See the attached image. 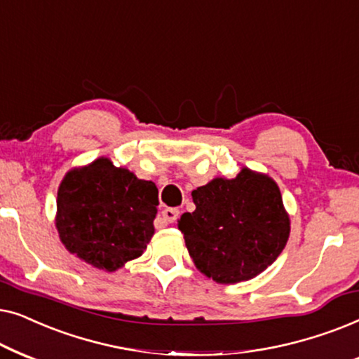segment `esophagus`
I'll list each match as a JSON object with an SVG mask.
<instances>
[{"label":"esophagus","instance_id":"esophagus-1","mask_svg":"<svg viewBox=\"0 0 359 359\" xmlns=\"http://www.w3.org/2000/svg\"><path fill=\"white\" fill-rule=\"evenodd\" d=\"M161 217H163L166 224H175L180 217V210L175 208H166L161 210Z\"/></svg>","mask_w":359,"mask_h":359}]
</instances>
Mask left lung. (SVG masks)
I'll return each instance as SVG.
<instances>
[{"label": "left lung", "mask_w": 359, "mask_h": 359, "mask_svg": "<svg viewBox=\"0 0 359 359\" xmlns=\"http://www.w3.org/2000/svg\"><path fill=\"white\" fill-rule=\"evenodd\" d=\"M194 212L178 227L193 262L215 283L252 279L279 257L289 238V217L278 184L243 168L233 180L215 178L194 189Z\"/></svg>", "instance_id": "1"}]
</instances>
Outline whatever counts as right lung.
<instances>
[{
  "instance_id": "obj_1",
  "label": "right lung",
  "mask_w": 359,
  "mask_h": 359,
  "mask_svg": "<svg viewBox=\"0 0 359 359\" xmlns=\"http://www.w3.org/2000/svg\"><path fill=\"white\" fill-rule=\"evenodd\" d=\"M158 189L107 158L68 171L57 196V229L70 253L114 271L140 257L154 235Z\"/></svg>"
}]
</instances>
